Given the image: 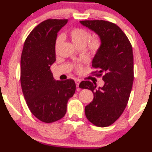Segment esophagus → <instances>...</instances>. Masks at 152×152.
<instances>
[{
    "label": "esophagus",
    "instance_id": "esophagus-1",
    "mask_svg": "<svg viewBox=\"0 0 152 152\" xmlns=\"http://www.w3.org/2000/svg\"><path fill=\"white\" fill-rule=\"evenodd\" d=\"M75 84H76L77 87H79V85H80V82H81L80 80H79V79H76V80H75Z\"/></svg>",
    "mask_w": 152,
    "mask_h": 152
}]
</instances>
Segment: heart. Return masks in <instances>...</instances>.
Listing matches in <instances>:
<instances>
[{
    "label": "heart",
    "instance_id": "heart-1",
    "mask_svg": "<svg viewBox=\"0 0 152 152\" xmlns=\"http://www.w3.org/2000/svg\"><path fill=\"white\" fill-rule=\"evenodd\" d=\"M68 36L70 38V40L73 44L75 45L76 47L79 46H84L85 47L88 43V50H90L91 53L96 54L98 53L99 50H100L102 43V40L98 37H95V38L91 39V34L88 31H87L84 29L80 28H75L72 29L68 32ZM90 41H89V40ZM89 41L88 42V41ZM62 41V37L61 36H59L56 39L55 41V50L56 51L59 48L60 44H61ZM77 70L78 72H81L83 70V68L82 65H79L77 67Z\"/></svg>",
    "mask_w": 152,
    "mask_h": 152
}]
</instances>
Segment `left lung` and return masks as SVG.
<instances>
[{"instance_id":"obj_1","label":"left lung","mask_w":152,"mask_h":152,"mask_svg":"<svg viewBox=\"0 0 152 152\" xmlns=\"http://www.w3.org/2000/svg\"><path fill=\"white\" fill-rule=\"evenodd\" d=\"M80 23L95 32L102 40V47L95 54L92 73L102 76L104 84L83 81L80 88L89 89L94 95L85 107L89 121L99 127L115 122L125 109L134 82V56L129 40L117 25L103 20H81Z\"/></svg>"}]
</instances>
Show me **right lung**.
I'll use <instances>...</instances> for the list:
<instances>
[{"label": "right lung", "instance_id": "obj_1", "mask_svg": "<svg viewBox=\"0 0 152 152\" xmlns=\"http://www.w3.org/2000/svg\"><path fill=\"white\" fill-rule=\"evenodd\" d=\"M67 19H47L32 30L20 58V84L31 113L45 123L57 121L65 115L68 99L73 96L74 80L56 81L50 66L56 61L57 32Z\"/></svg>", "mask_w": 152, "mask_h": 152}]
</instances>
